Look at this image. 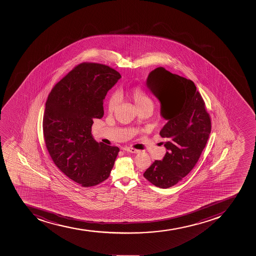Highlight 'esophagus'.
Returning a JSON list of instances; mask_svg holds the SVG:
<instances>
[{
  "instance_id": "obj_1",
  "label": "esophagus",
  "mask_w": 256,
  "mask_h": 256,
  "mask_svg": "<svg viewBox=\"0 0 256 256\" xmlns=\"http://www.w3.org/2000/svg\"><path fill=\"white\" fill-rule=\"evenodd\" d=\"M122 150H124V151L129 152H132V154H138V150L132 148H124Z\"/></svg>"
}]
</instances>
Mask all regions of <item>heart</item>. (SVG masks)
<instances>
[{"label":"heart","instance_id":"1","mask_svg":"<svg viewBox=\"0 0 256 256\" xmlns=\"http://www.w3.org/2000/svg\"><path fill=\"white\" fill-rule=\"evenodd\" d=\"M126 95L132 101H134L138 110L145 108H152L154 106V102L148 94L142 87H132L126 92ZM118 104V94H114L110 96L108 101V110L110 112H114L117 108Z\"/></svg>","mask_w":256,"mask_h":256}]
</instances>
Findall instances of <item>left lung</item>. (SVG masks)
Instances as JSON below:
<instances>
[{
	"mask_svg": "<svg viewBox=\"0 0 256 256\" xmlns=\"http://www.w3.org/2000/svg\"><path fill=\"white\" fill-rule=\"evenodd\" d=\"M146 84L161 102L168 122L160 131L166 154L154 162L144 176L158 188H169L182 180L200 158L212 131V121L195 84L159 67Z\"/></svg>",
	"mask_w": 256,
	"mask_h": 256,
	"instance_id": "1",
	"label": "left lung"
}]
</instances>
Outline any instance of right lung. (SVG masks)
Listing matches in <instances>:
<instances>
[{
  "label": "right lung",
  "mask_w": 256,
  "mask_h": 256,
  "mask_svg": "<svg viewBox=\"0 0 256 256\" xmlns=\"http://www.w3.org/2000/svg\"><path fill=\"white\" fill-rule=\"evenodd\" d=\"M121 78L114 68L84 62L52 88L46 102L43 134L47 151L67 178L84 188L110 176L120 148L97 142L91 128L104 116V100Z\"/></svg>",
  "instance_id": "right-lung-1"
}]
</instances>
